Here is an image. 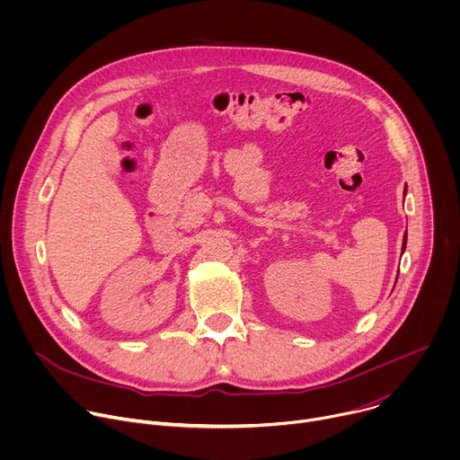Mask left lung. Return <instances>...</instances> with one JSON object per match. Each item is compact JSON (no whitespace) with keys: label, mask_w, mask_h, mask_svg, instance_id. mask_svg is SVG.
Returning <instances> with one entry per match:
<instances>
[{"label":"left lung","mask_w":460,"mask_h":460,"mask_svg":"<svg viewBox=\"0 0 460 460\" xmlns=\"http://www.w3.org/2000/svg\"><path fill=\"white\" fill-rule=\"evenodd\" d=\"M406 242H408V231H406V234H404V238H402V252H404V249H406Z\"/></svg>","instance_id":"1"}]
</instances>
